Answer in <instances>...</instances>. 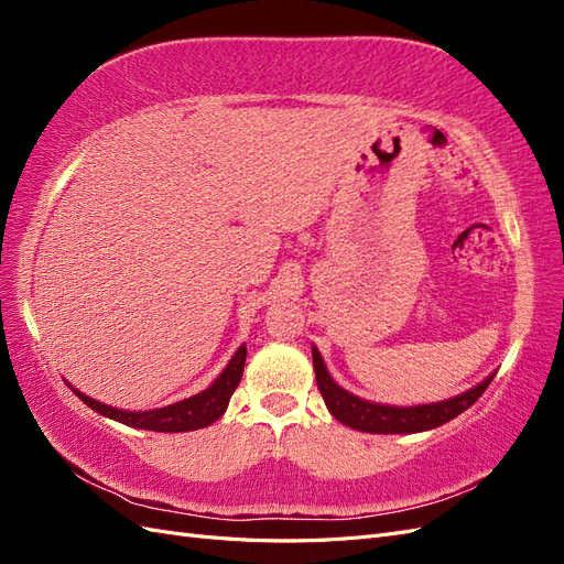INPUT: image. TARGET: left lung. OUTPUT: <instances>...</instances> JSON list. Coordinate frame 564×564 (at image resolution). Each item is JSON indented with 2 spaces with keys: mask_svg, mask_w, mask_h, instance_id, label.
<instances>
[{
  "mask_svg": "<svg viewBox=\"0 0 564 564\" xmlns=\"http://www.w3.org/2000/svg\"><path fill=\"white\" fill-rule=\"evenodd\" d=\"M313 367H315L317 388L332 416L338 419L344 425H350L355 431L381 433V435L423 433V431L437 429V425L456 419L458 414H464L466 409L482 395L494 379V373H489L485 381L473 386L470 390L442 402L395 406V404H379V402L362 400L352 395V392H348L346 388H340L332 379V373L327 371V365H324L322 355L315 346H313Z\"/></svg>",
  "mask_w": 564,
  "mask_h": 564,
  "instance_id": "left-lung-1",
  "label": "left lung"
}]
</instances>
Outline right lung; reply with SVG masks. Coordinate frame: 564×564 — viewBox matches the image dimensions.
I'll list each match as a JSON object with an SVG mask.
<instances>
[{
    "mask_svg": "<svg viewBox=\"0 0 564 564\" xmlns=\"http://www.w3.org/2000/svg\"><path fill=\"white\" fill-rule=\"evenodd\" d=\"M245 362H247V346L237 348V352L230 357V362L226 365V369L218 373V379L207 388L197 392L193 398H185L181 402L166 404L160 409H145V412H129V409H117L110 404L98 402L89 395H84L77 388L75 395L91 406L94 412H98L100 416H108L112 421H119L129 425V429H141V431H155V433H187V431H197V429H207L216 419H220L226 414L228 402L232 398V392L242 379L245 371Z\"/></svg>",
    "mask_w": 564,
    "mask_h": 564,
    "instance_id": "right-lung-1",
    "label": "right lung"
}]
</instances>
